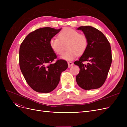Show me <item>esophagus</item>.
Returning <instances> with one entry per match:
<instances>
[{"label": "esophagus", "instance_id": "34e87169", "mask_svg": "<svg viewBox=\"0 0 127 127\" xmlns=\"http://www.w3.org/2000/svg\"><path fill=\"white\" fill-rule=\"evenodd\" d=\"M68 67L70 68L74 65V64H73L72 62H70V61H69V62H68Z\"/></svg>", "mask_w": 127, "mask_h": 127}]
</instances>
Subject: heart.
<instances>
[{
  "label": "heart",
  "mask_w": 127,
  "mask_h": 127,
  "mask_svg": "<svg viewBox=\"0 0 127 127\" xmlns=\"http://www.w3.org/2000/svg\"><path fill=\"white\" fill-rule=\"evenodd\" d=\"M58 37H52L49 44L52 50L56 54L60 55L64 52V46L68 43L65 52L60 57L61 59L66 61L74 59L79 55H82L88 46V39L84 34L69 28H64L59 32Z\"/></svg>",
  "instance_id": "b5f03b06"
}]
</instances>
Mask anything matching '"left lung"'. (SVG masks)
<instances>
[{"instance_id":"8db88e82","label":"left lung","mask_w":127,"mask_h":127,"mask_svg":"<svg viewBox=\"0 0 127 127\" xmlns=\"http://www.w3.org/2000/svg\"><path fill=\"white\" fill-rule=\"evenodd\" d=\"M77 30L87 36L88 46L79 60L74 62L80 68L76 82L84 90L97 89L104 83L112 63L110 44L102 32L93 27L80 26ZM87 61L90 63L82 64Z\"/></svg>"}]
</instances>
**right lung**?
<instances>
[{"label": "right lung", "mask_w": 127, "mask_h": 127, "mask_svg": "<svg viewBox=\"0 0 127 127\" xmlns=\"http://www.w3.org/2000/svg\"><path fill=\"white\" fill-rule=\"evenodd\" d=\"M61 29L42 28L30 33L21 44L20 67L28 85L39 93L54 90L60 81L61 72L68 68L66 61L58 60L49 42Z\"/></svg>", "instance_id": "obj_1"}]
</instances>
